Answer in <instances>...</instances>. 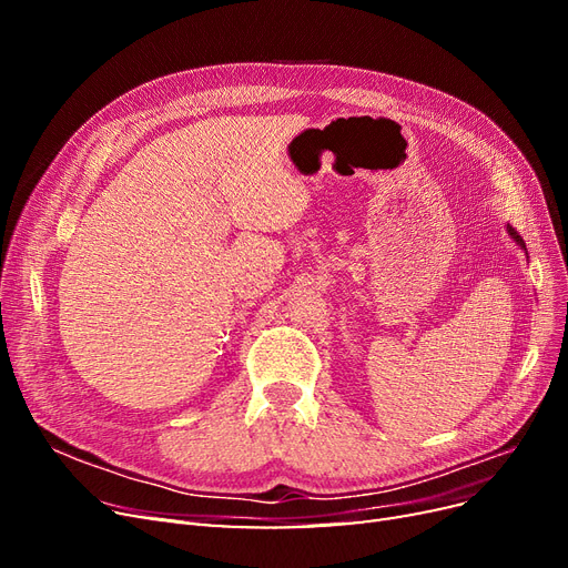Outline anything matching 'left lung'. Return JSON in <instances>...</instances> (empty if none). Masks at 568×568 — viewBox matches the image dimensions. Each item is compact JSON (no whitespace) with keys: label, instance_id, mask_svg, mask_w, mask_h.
<instances>
[{"label":"left lung","instance_id":"left-lung-1","mask_svg":"<svg viewBox=\"0 0 568 568\" xmlns=\"http://www.w3.org/2000/svg\"><path fill=\"white\" fill-rule=\"evenodd\" d=\"M507 232H509V236L514 239V244H517V246H521V248L526 251V244H524V239L519 236V232H517V230H514V227H509V225H507Z\"/></svg>","mask_w":568,"mask_h":568}]
</instances>
